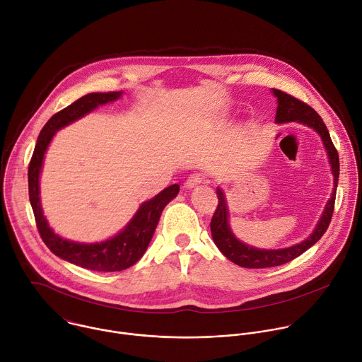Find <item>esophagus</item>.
<instances>
[{"label": "esophagus", "instance_id": "34e87169", "mask_svg": "<svg viewBox=\"0 0 362 362\" xmlns=\"http://www.w3.org/2000/svg\"><path fill=\"white\" fill-rule=\"evenodd\" d=\"M202 182H205V177L204 175H201V174H192V175H189L188 177V180L185 181V188H195V187H198L199 184H202Z\"/></svg>", "mask_w": 362, "mask_h": 362}]
</instances>
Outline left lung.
Segmentation results:
<instances>
[{
	"instance_id": "left-lung-1",
	"label": "left lung",
	"mask_w": 362,
	"mask_h": 362,
	"mask_svg": "<svg viewBox=\"0 0 362 362\" xmlns=\"http://www.w3.org/2000/svg\"><path fill=\"white\" fill-rule=\"evenodd\" d=\"M274 96L277 98V112H276V123H286V122H300L310 127H313L322 139L325 150L328 153L331 170L334 174V187L337 188L338 184V175H339V160L337 148L334 147L329 133L322 122V119L318 116V113L304 103L303 100L283 92L279 89H273ZM218 206L214 212V216L211 219V233L214 238L215 245L218 249L233 263L247 267V269H263V267H273L284 264L301 253H304L308 247H311L325 233L331 218L334 212V204H335V189L331 194V198L328 204L325 205V209L321 215L320 222L317 223L314 232L301 243L294 245L291 247L286 249H277V250H260L250 247L242 242H239L230 232L228 225V209L225 204L223 192L218 188Z\"/></svg>"
}]
</instances>
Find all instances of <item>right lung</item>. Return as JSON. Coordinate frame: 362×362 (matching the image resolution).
Instances as JSON below:
<instances>
[{"mask_svg": "<svg viewBox=\"0 0 362 362\" xmlns=\"http://www.w3.org/2000/svg\"><path fill=\"white\" fill-rule=\"evenodd\" d=\"M122 92L89 93L82 96L68 107L55 113L40 133L34 154L28 165V189L30 202L34 211L38 232L44 243L52 253L74 264L98 272H120L133 266L147 250V246L154 235L160 215L164 206L177 197L180 185L174 184L163 189L153 199L144 202L132 222L117 236L102 243H78L62 239L49 226L42 215L40 202V173L44 154L57 130L81 119L86 113L96 109L99 105H106L119 99Z\"/></svg>", "mask_w": 362, "mask_h": 362, "instance_id": "1", "label": "right lung"}]
</instances>
